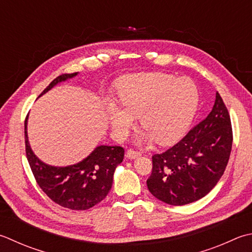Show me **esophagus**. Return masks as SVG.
Listing matches in <instances>:
<instances>
[{
  "mask_svg": "<svg viewBox=\"0 0 252 252\" xmlns=\"http://www.w3.org/2000/svg\"><path fill=\"white\" fill-rule=\"evenodd\" d=\"M140 155H141V152H139V151H135L133 149H129L126 151V157L130 159H134V158H136V157H139Z\"/></svg>",
  "mask_w": 252,
  "mask_h": 252,
  "instance_id": "34e87169",
  "label": "esophagus"
}]
</instances>
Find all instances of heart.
Listing matches in <instances>:
<instances>
[{
  "mask_svg": "<svg viewBox=\"0 0 252 252\" xmlns=\"http://www.w3.org/2000/svg\"><path fill=\"white\" fill-rule=\"evenodd\" d=\"M117 101L107 107L113 131L126 136L140 116L142 137L161 145L172 144L186 134L196 113L199 91L188 77L164 72L137 74L123 78Z\"/></svg>",
  "mask_w": 252,
  "mask_h": 252,
  "instance_id": "1",
  "label": "heart"
}]
</instances>
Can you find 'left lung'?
<instances>
[{"label":"left lung","mask_w":252,"mask_h":252,"mask_svg":"<svg viewBox=\"0 0 252 252\" xmlns=\"http://www.w3.org/2000/svg\"><path fill=\"white\" fill-rule=\"evenodd\" d=\"M233 144L229 112L219 93L213 109L170 149L152 156L147 188L158 200L185 205L203 198L223 176Z\"/></svg>","instance_id":"obj_1"}]
</instances>
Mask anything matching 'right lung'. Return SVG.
<instances>
[{
  "mask_svg": "<svg viewBox=\"0 0 252 252\" xmlns=\"http://www.w3.org/2000/svg\"><path fill=\"white\" fill-rule=\"evenodd\" d=\"M77 73L62 74L49 84L40 96L58 83L74 77ZM25 147L31 169L38 186L54 203L73 211H85L106 198L112 187L113 172L125 157L121 146L100 145L78 164L53 167L44 164L33 154L27 137L25 120Z\"/></svg>",
  "mask_w": 252,
  "mask_h": 252,
  "instance_id": "obj_1",
  "label": "right lung"
}]
</instances>
